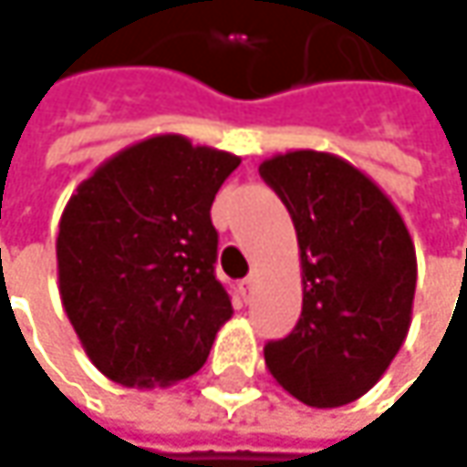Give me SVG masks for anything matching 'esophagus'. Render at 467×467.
<instances>
[{
    "label": "esophagus",
    "mask_w": 467,
    "mask_h": 467,
    "mask_svg": "<svg viewBox=\"0 0 467 467\" xmlns=\"http://www.w3.org/2000/svg\"><path fill=\"white\" fill-rule=\"evenodd\" d=\"M254 286H257V276H254V274H250V276L242 282V295H244V300H250L252 292H254Z\"/></svg>",
    "instance_id": "esophagus-1"
}]
</instances>
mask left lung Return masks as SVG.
<instances>
[{
  "label": "left lung",
  "instance_id": "left-lung-1",
  "mask_svg": "<svg viewBox=\"0 0 467 467\" xmlns=\"http://www.w3.org/2000/svg\"><path fill=\"white\" fill-rule=\"evenodd\" d=\"M295 223L303 311L265 343L274 380L308 407H343L383 378L412 321L415 244L399 210L340 156L289 150L260 164Z\"/></svg>",
  "mask_w": 467,
  "mask_h": 467
}]
</instances>
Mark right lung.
<instances>
[{"instance_id":"right-lung-1","label":"right lung","mask_w":467,"mask_h":467,"mask_svg":"<svg viewBox=\"0 0 467 467\" xmlns=\"http://www.w3.org/2000/svg\"><path fill=\"white\" fill-rule=\"evenodd\" d=\"M239 156L156 135L119 150L68 199L57 231L60 300L89 361L119 385L199 372L231 318L210 217Z\"/></svg>"}]
</instances>
